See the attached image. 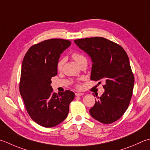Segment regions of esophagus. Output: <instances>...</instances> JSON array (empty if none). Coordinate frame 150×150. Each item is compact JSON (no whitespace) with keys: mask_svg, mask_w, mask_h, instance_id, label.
<instances>
[{"mask_svg":"<svg viewBox=\"0 0 150 150\" xmlns=\"http://www.w3.org/2000/svg\"><path fill=\"white\" fill-rule=\"evenodd\" d=\"M83 95H84V93H80V92L75 93L76 96H83Z\"/></svg>","mask_w":150,"mask_h":150,"instance_id":"34e87169","label":"esophagus"}]
</instances>
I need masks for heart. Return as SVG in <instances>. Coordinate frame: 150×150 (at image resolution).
Masks as SVG:
<instances>
[{"instance_id": "obj_1", "label": "heart", "mask_w": 150, "mask_h": 150, "mask_svg": "<svg viewBox=\"0 0 150 150\" xmlns=\"http://www.w3.org/2000/svg\"><path fill=\"white\" fill-rule=\"evenodd\" d=\"M71 57L73 59L77 62V63L79 64V65H81V64L83 62H87V59L86 57L79 52H77V51L73 52L71 54ZM65 62H66V58L64 57L61 58L58 61V63H57L58 69L59 70L62 69L64 63H65Z\"/></svg>"}]
</instances>
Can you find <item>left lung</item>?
<instances>
[{
    "mask_svg": "<svg viewBox=\"0 0 150 150\" xmlns=\"http://www.w3.org/2000/svg\"><path fill=\"white\" fill-rule=\"evenodd\" d=\"M74 42L92 58L91 80L105 83V92L99 98L96 96L90 115L103 124L116 122L127 109L133 95L134 77L127 53L119 44L102 37Z\"/></svg>",
    "mask_w": 150,
    "mask_h": 150,
    "instance_id": "1",
    "label": "left lung"
}]
</instances>
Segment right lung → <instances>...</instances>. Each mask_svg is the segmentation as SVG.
<instances>
[{
	"instance_id": "obj_1",
	"label": "right lung",
	"mask_w": 150,
	"mask_h": 150,
	"mask_svg": "<svg viewBox=\"0 0 150 150\" xmlns=\"http://www.w3.org/2000/svg\"><path fill=\"white\" fill-rule=\"evenodd\" d=\"M71 45L63 39L44 40L32 45L23 58L19 92L30 118L38 124L52 127L65 120L75 93L66 90L56 93L51 86L57 75L60 54Z\"/></svg>"
}]
</instances>
